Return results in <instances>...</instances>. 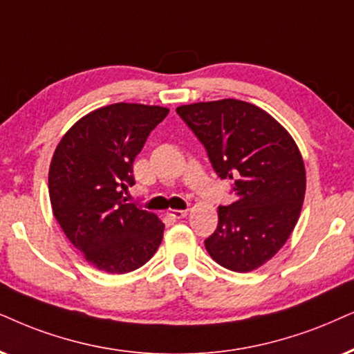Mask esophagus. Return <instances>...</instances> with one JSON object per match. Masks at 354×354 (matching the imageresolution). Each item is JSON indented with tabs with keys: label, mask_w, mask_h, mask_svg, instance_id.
<instances>
[{
	"label": "esophagus",
	"mask_w": 354,
	"mask_h": 354,
	"mask_svg": "<svg viewBox=\"0 0 354 354\" xmlns=\"http://www.w3.org/2000/svg\"><path fill=\"white\" fill-rule=\"evenodd\" d=\"M168 216L173 217V218H183V217L187 216V212H186V210H181V209H169Z\"/></svg>",
	"instance_id": "obj_1"
}]
</instances>
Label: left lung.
Returning a JSON list of instances; mask_svg holds the SVG:
<instances>
[{
	"label": "left lung",
	"mask_w": 354,
	"mask_h": 354,
	"mask_svg": "<svg viewBox=\"0 0 354 354\" xmlns=\"http://www.w3.org/2000/svg\"><path fill=\"white\" fill-rule=\"evenodd\" d=\"M176 113L236 196L218 207L205 250L230 271L257 270L283 248L301 216L306 167L296 142L266 111L245 101L194 102Z\"/></svg>",
	"instance_id": "obj_1"
}]
</instances>
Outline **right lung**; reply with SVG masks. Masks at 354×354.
Returning <instances> with one entry per match:
<instances>
[{
    "label": "right lung",
    "instance_id": "1",
    "mask_svg": "<svg viewBox=\"0 0 354 354\" xmlns=\"http://www.w3.org/2000/svg\"><path fill=\"white\" fill-rule=\"evenodd\" d=\"M162 106L115 102L78 120L57 145L48 169L53 216L93 266L124 274L144 266L163 239L155 214L125 204L132 167L150 132L167 118Z\"/></svg>",
    "mask_w": 354,
    "mask_h": 354
}]
</instances>
